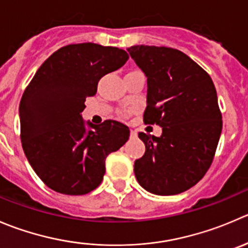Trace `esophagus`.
Returning <instances> with one entry per match:
<instances>
[{"label": "esophagus", "instance_id": "obj_1", "mask_svg": "<svg viewBox=\"0 0 248 248\" xmlns=\"http://www.w3.org/2000/svg\"><path fill=\"white\" fill-rule=\"evenodd\" d=\"M129 136H131L132 139H134V138H137V136H138V134H137L136 131H133V129H131V134H129Z\"/></svg>", "mask_w": 248, "mask_h": 248}]
</instances>
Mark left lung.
<instances>
[{"instance_id": "8db88e82", "label": "left lung", "mask_w": 248, "mask_h": 248, "mask_svg": "<svg viewBox=\"0 0 248 248\" xmlns=\"http://www.w3.org/2000/svg\"><path fill=\"white\" fill-rule=\"evenodd\" d=\"M146 76L145 124L162 127L160 137L139 132L145 154L134 162L141 188L175 195L202 179L222 133L216 87L207 73L178 49L156 46L127 48Z\"/></svg>"}]
</instances>
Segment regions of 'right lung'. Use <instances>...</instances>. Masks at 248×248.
<instances>
[{
  "instance_id": "obj_1",
  "label": "right lung",
  "mask_w": 248,
  "mask_h": 248,
  "mask_svg": "<svg viewBox=\"0 0 248 248\" xmlns=\"http://www.w3.org/2000/svg\"><path fill=\"white\" fill-rule=\"evenodd\" d=\"M127 60L117 47L78 43L58 49L36 71L19 105L20 138L48 188L66 195L91 193L102 183L108 155L128 140L126 124L108 120L97 126L81 115L98 81Z\"/></svg>"
}]
</instances>
